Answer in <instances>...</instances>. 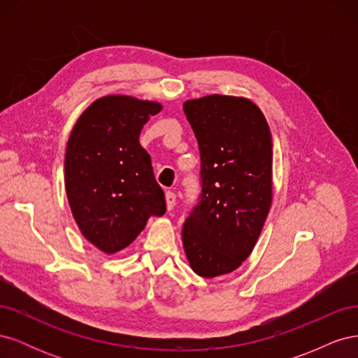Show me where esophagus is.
<instances>
[{
  "label": "esophagus",
  "mask_w": 358,
  "mask_h": 358,
  "mask_svg": "<svg viewBox=\"0 0 358 358\" xmlns=\"http://www.w3.org/2000/svg\"><path fill=\"white\" fill-rule=\"evenodd\" d=\"M166 203H167V209L171 210L173 208H175L176 204V194L173 191H167L166 192Z\"/></svg>",
  "instance_id": "1"
}]
</instances>
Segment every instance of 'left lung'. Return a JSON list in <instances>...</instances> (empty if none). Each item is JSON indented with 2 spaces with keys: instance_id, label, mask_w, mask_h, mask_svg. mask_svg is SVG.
<instances>
[{
  "instance_id": "left-lung-1",
  "label": "left lung",
  "mask_w": 358,
  "mask_h": 358,
  "mask_svg": "<svg viewBox=\"0 0 358 358\" xmlns=\"http://www.w3.org/2000/svg\"><path fill=\"white\" fill-rule=\"evenodd\" d=\"M200 150V196L183 222L191 268L230 273L252 252L272 204V134L246 99L208 95L183 104Z\"/></svg>"
}]
</instances>
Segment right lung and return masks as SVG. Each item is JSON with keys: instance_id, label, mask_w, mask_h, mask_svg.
Here are the masks:
<instances>
[{"instance_id": "obj_1", "label": "right lung", "mask_w": 358, "mask_h": 358, "mask_svg": "<svg viewBox=\"0 0 358 358\" xmlns=\"http://www.w3.org/2000/svg\"><path fill=\"white\" fill-rule=\"evenodd\" d=\"M161 104L125 95L94 101L76 122L66 152V189L82 234L106 254L121 251L166 213L164 191L140 146Z\"/></svg>"}]
</instances>
